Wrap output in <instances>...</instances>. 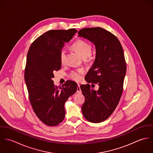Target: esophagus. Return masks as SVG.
Listing matches in <instances>:
<instances>
[{
    "label": "esophagus",
    "instance_id": "obj_1",
    "mask_svg": "<svg viewBox=\"0 0 153 153\" xmlns=\"http://www.w3.org/2000/svg\"><path fill=\"white\" fill-rule=\"evenodd\" d=\"M76 92H78V93H79V94H81L82 92H81V88H80V85H79V84H78V87H77V91H76Z\"/></svg>",
    "mask_w": 153,
    "mask_h": 153
}]
</instances>
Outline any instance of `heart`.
I'll return each mask as SVG.
<instances>
[{
  "label": "heart",
  "instance_id": "heart-1",
  "mask_svg": "<svg viewBox=\"0 0 153 153\" xmlns=\"http://www.w3.org/2000/svg\"><path fill=\"white\" fill-rule=\"evenodd\" d=\"M72 48L75 49L81 56L83 59L88 58L92 51V46L91 44H89L87 41L79 39L74 42L72 45ZM66 50L63 49L60 53V61L62 64L65 61V58ZM84 73V71L82 69L72 71L69 74V77L76 81H78L81 79L82 75Z\"/></svg>",
  "mask_w": 153,
  "mask_h": 153
}]
</instances>
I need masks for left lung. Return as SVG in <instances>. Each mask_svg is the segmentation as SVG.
<instances>
[{"mask_svg":"<svg viewBox=\"0 0 153 153\" xmlns=\"http://www.w3.org/2000/svg\"><path fill=\"white\" fill-rule=\"evenodd\" d=\"M78 33L94 44L96 49L95 61L85 79L88 83H97L99 88L96 91L89 84L80 88L85 98L82 106L84 117L91 123H99L112 114L121 98L127 70L124 51L118 38L103 28H84Z\"/></svg>","mask_w":153,"mask_h":153,"instance_id":"left-lung-1","label":"left lung"}]
</instances>
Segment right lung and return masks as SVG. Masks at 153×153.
Instances as JSON below:
<instances>
[{
	"label": "right lung",
	"instance_id": "obj_1",
	"mask_svg": "<svg viewBox=\"0 0 153 153\" xmlns=\"http://www.w3.org/2000/svg\"><path fill=\"white\" fill-rule=\"evenodd\" d=\"M75 29L51 30L31 44L27 52L25 81L29 100L39 119L47 126H55L65 118L64 104L77 90V84L67 81L62 87L55 86L53 72L61 68L60 53L72 39Z\"/></svg>",
	"mask_w": 153,
	"mask_h": 153
}]
</instances>
